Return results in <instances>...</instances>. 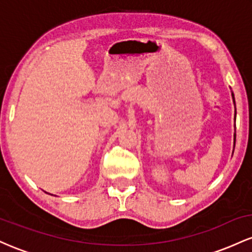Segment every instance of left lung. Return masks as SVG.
<instances>
[{"instance_id":"8db88e82","label":"left lung","mask_w":252,"mask_h":252,"mask_svg":"<svg viewBox=\"0 0 252 252\" xmlns=\"http://www.w3.org/2000/svg\"><path fill=\"white\" fill-rule=\"evenodd\" d=\"M232 97H233V94H232ZM233 100H235V97H233Z\"/></svg>"}]
</instances>
